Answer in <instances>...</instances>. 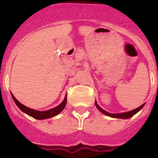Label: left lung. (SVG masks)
Listing matches in <instances>:
<instances>
[{
    "mask_svg": "<svg viewBox=\"0 0 158 158\" xmlns=\"http://www.w3.org/2000/svg\"><path fill=\"white\" fill-rule=\"evenodd\" d=\"M95 105H96L97 108L100 111H101L102 113H103V114H105V115H108V116H111V117H114V118H121V119H128V118H130L132 117L133 115H135L136 113L138 112V111H139L141 109H142L143 107V106H144V104H143V105H141L139 106V107L136 108V109H135V110H130V111H128V112H124V113H118V114H112V113H109L107 112V111H106V110H104L102 108H101L100 106H99L98 105V103H97V102H95Z\"/></svg>",
    "mask_w": 158,
    "mask_h": 158,
    "instance_id": "left-lung-1",
    "label": "left lung"
}]
</instances>
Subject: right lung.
Listing matches in <instances>:
<instances>
[{
  "label": "right lung",
  "mask_w": 158,
  "mask_h": 158,
  "mask_svg": "<svg viewBox=\"0 0 158 158\" xmlns=\"http://www.w3.org/2000/svg\"><path fill=\"white\" fill-rule=\"evenodd\" d=\"M11 96H12V98H13L14 102H15L16 105H17V106H18L22 111L26 113L27 115H30L32 117L35 118L37 120L48 119V118L53 117L55 115H58L59 113H60L62 110H63V109L64 108V106H65L67 102V96L65 95V98H64V101L62 102L60 104L59 106H57L52 108V109H50V110H45V111H39V110H33V109L27 107V106H25L23 105V104H21L20 102L15 98V96H14L12 94H11Z\"/></svg>",
  "instance_id": "1"
}]
</instances>
